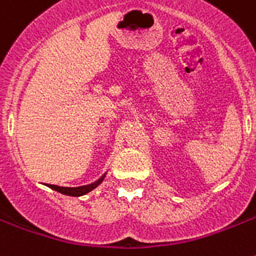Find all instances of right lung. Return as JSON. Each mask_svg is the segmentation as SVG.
<instances>
[{
    "mask_svg": "<svg viewBox=\"0 0 256 256\" xmlns=\"http://www.w3.org/2000/svg\"><path fill=\"white\" fill-rule=\"evenodd\" d=\"M104 180V176L100 179H98L96 182L92 183V184H88V186H81V187H60V186H56V184H52V188L58 192H61V194H65V195H70V196H81V195H85L88 194V191L94 190L100 182Z\"/></svg>",
    "mask_w": 256,
    "mask_h": 256,
    "instance_id": "right-lung-1",
    "label": "right lung"
}]
</instances>
